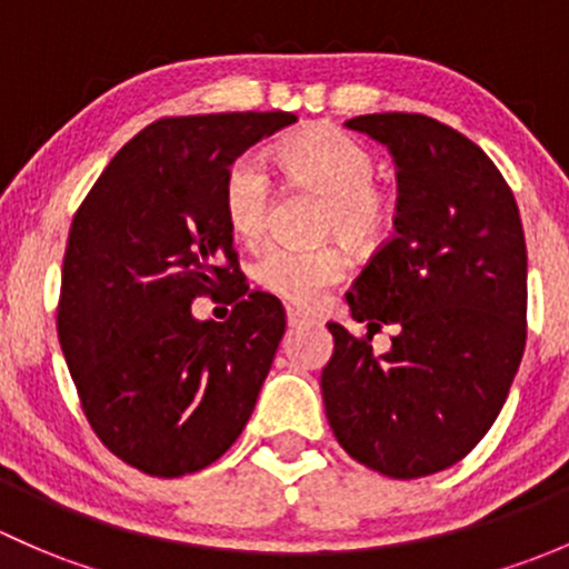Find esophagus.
<instances>
[{"instance_id": "34e87169", "label": "esophagus", "mask_w": 569, "mask_h": 569, "mask_svg": "<svg viewBox=\"0 0 569 569\" xmlns=\"http://www.w3.org/2000/svg\"><path fill=\"white\" fill-rule=\"evenodd\" d=\"M284 312H287V326H303V323H307V320H309L307 315L301 312V309H292V307H287Z\"/></svg>"}]
</instances>
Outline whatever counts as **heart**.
I'll use <instances>...</instances> for the list:
<instances>
[{"label": "heart", "instance_id": "1", "mask_svg": "<svg viewBox=\"0 0 569 569\" xmlns=\"http://www.w3.org/2000/svg\"><path fill=\"white\" fill-rule=\"evenodd\" d=\"M279 167L301 186L326 194L323 232L342 238L356 249H372L391 230V199L375 186V156L339 128L318 126L284 139L277 148ZM221 208L236 238L257 241L266 230L271 208V180L257 156L230 163L221 183ZM348 271V257L339 246L292 249L268 246L257 257L251 277L271 296L296 307H312L326 287Z\"/></svg>", "mask_w": 569, "mask_h": 569}]
</instances>
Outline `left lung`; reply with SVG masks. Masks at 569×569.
<instances>
[{"label":"left lung","mask_w":569,"mask_h":569,"mask_svg":"<svg viewBox=\"0 0 569 569\" xmlns=\"http://www.w3.org/2000/svg\"><path fill=\"white\" fill-rule=\"evenodd\" d=\"M397 163L395 238L345 292L367 337L328 323L320 375L339 447L391 479L466 458L507 402L526 348V238L518 202L482 148L425 114L345 122ZM397 325L371 353L375 327Z\"/></svg>","instance_id":"8db88e82"}]
</instances>
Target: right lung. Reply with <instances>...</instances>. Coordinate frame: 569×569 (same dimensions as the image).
I'll use <instances>...</instances> for the list:
<instances>
[{"mask_svg":"<svg viewBox=\"0 0 569 569\" xmlns=\"http://www.w3.org/2000/svg\"><path fill=\"white\" fill-rule=\"evenodd\" d=\"M290 111L163 117L139 131L76 210L57 312L81 408L103 447L183 477L236 443L284 333V309L238 271L221 183ZM227 289L224 325L190 303Z\"/></svg>","mask_w":569,"mask_h":569,"instance_id":"right-lung-1","label":"right lung"}]
</instances>
